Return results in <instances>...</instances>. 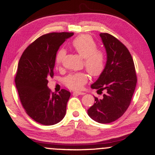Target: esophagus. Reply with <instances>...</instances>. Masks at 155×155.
Masks as SVG:
<instances>
[{"mask_svg":"<svg viewBox=\"0 0 155 155\" xmlns=\"http://www.w3.org/2000/svg\"><path fill=\"white\" fill-rule=\"evenodd\" d=\"M74 95H84V92H79V91H76V92H74Z\"/></svg>","mask_w":155,"mask_h":155,"instance_id":"esophagus-1","label":"esophagus"}]
</instances>
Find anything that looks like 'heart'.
Wrapping results in <instances>:
<instances>
[{"instance_id":"1","label":"heart","mask_w":155,"mask_h":155,"mask_svg":"<svg viewBox=\"0 0 155 155\" xmlns=\"http://www.w3.org/2000/svg\"><path fill=\"white\" fill-rule=\"evenodd\" d=\"M71 47L75 51L84 58V64L87 72L92 76H98L104 71L106 64V56L103 51L97 49V46L91 36L81 35L74 39ZM66 54V51L61 48L55 56L56 63L60 64ZM87 76L84 73H76L65 77V84L69 88L79 90L87 81Z\"/></svg>"}]
</instances>
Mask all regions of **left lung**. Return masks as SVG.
I'll return each instance as SVG.
<instances>
[{"mask_svg":"<svg viewBox=\"0 0 155 155\" xmlns=\"http://www.w3.org/2000/svg\"><path fill=\"white\" fill-rule=\"evenodd\" d=\"M107 60L100 76L91 85L97 93H105L87 110L91 119L106 124L123 115L130 104L137 83L134 63L130 53L122 42L108 33H100Z\"/></svg>","mask_w":155,"mask_h":155,"instance_id":"left-lung-1","label":"left lung"}]
</instances>
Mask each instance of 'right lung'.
I'll list each match as a JSON object with an SVG mask.
<instances>
[{"instance_id": "1", "label": "right lung", "mask_w": 155, "mask_h": 155, "mask_svg": "<svg viewBox=\"0 0 155 155\" xmlns=\"http://www.w3.org/2000/svg\"><path fill=\"white\" fill-rule=\"evenodd\" d=\"M74 33H51L41 35L22 53L15 76L21 103L28 116L44 125L60 122L66 113L70 92L58 94L48 87V79L54 76L55 56L60 46Z\"/></svg>"}]
</instances>
